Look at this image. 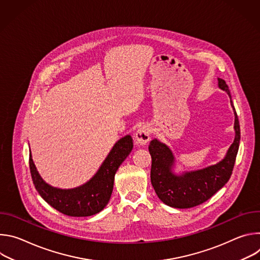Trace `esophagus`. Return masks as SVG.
I'll return each mask as SVG.
<instances>
[{
	"instance_id": "esophagus-1",
	"label": "esophagus",
	"mask_w": 260,
	"mask_h": 260,
	"mask_svg": "<svg viewBox=\"0 0 260 260\" xmlns=\"http://www.w3.org/2000/svg\"><path fill=\"white\" fill-rule=\"evenodd\" d=\"M151 136V128L149 125H143L141 126L136 133V141L140 145H145L150 140Z\"/></svg>"
}]
</instances>
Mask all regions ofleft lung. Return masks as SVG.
Here are the masks:
<instances>
[{
	"instance_id": "1",
	"label": "left lung",
	"mask_w": 260,
	"mask_h": 260,
	"mask_svg": "<svg viewBox=\"0 0 260 260\" xmlns=\"http://www.w3.org/2000/svg\"><path fill=\"white\" fill-rule=\"evenodd\" d=\"M218 85L232 98L229 86L223 79H218ZM231 103L235 112L236 138L224 159L217 165L177 176L172 172L174 155L170 148L156 139L150 142L148 149L152 158L151 184L159 200L166 205L178 209H188L199 206L212 198L230 180L241 139L239 118L233 101Z\"/></svg>"
}]
</instances>
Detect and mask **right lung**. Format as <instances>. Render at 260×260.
Here are the masks:
<instances>
[{"mask_svg":"<svg viewBox=\"0 0 260 260\" xmlns=\"http://www.w3.org/2000/svg\"><path fill=\"white\" fill-rule=\"evenodd\" d=\"M133 139L125 136L110 151L91 180L77 188L58 189L45 183L37 172L29 154V171L35 188L43 200L58 212L72 217H86L101 212L113 191L114 176L133 149Z\"/></svg>","mask_w":260,"mask_h":260,"instance_id":"1","label":"right lung"}]
</instances>
